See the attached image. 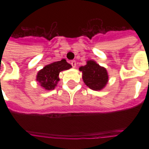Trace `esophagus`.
<instances>
[{"label":"esophagus","mask_w":149,"mask_h":149,"mask_svg":"<svg viewBox=\"0 0 149 149\" xmlns=\"http://www.w3.org/2000/svg\"><path fill=\"white\" fill-rule=\"evenodd\" d=\"M70 64L72 65V66L73 68H75L76 66H77V63H76V61H75V60L71 61V62H70Z\"/></svg>","instance_id":"esophagus-1"}]
</instances>
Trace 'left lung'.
I'll return each instance as SVG.
<instances>
[{"label": "left lung", "mask_w": 149, "mask_h": 149, "mask_svg": "<svg viewBox=\"0 0 149 149\" xmlns=\"http://www.w3.org/2000/svg\"><path fill=\"white\" fill-rule=\"evenodd\" d=\"M83 73V80L89 88L93 91H100L105 87L108 82V73L93 60H88L86 65L79 67Z\"/></svg>", "instance_id": "8db88e82"}]
</instances>
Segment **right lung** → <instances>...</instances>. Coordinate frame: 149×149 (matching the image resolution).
Here are the masks:
<instances>
[{"mask_svg": "<svg viewBox=\"0 0 149 149\" xmlns=\"http://www.w3.org/2000/svg\"><path fill=\"white\" fill-rule=\"evenodd\" d=\"M71 67L72 65L64 58L61 61L50 63L38 71L36 80L40 84L41 86L45 90H53L59 81V72L63 70H69Z\"/></svg>", "mask_w": 149, "mask_h": 149, "instance_id": "obj_1", "label": "right lung"}]
</instances>
